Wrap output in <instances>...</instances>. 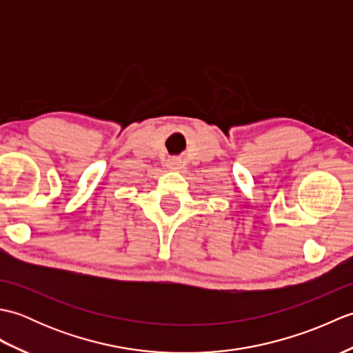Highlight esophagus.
I'll return each instance as SVG.
<instances>
[{"instance_id":"34e87169","label":"esophagus","mask_w":353,"mask_h":353,"mask_svg":"<svg viewBox=\"0 0 353 353\" xmlns=\"http://www.w3.org/2000/svg\"><path fill=\"white\" fill-rule=\"evenodd\" d=\"M168 167H170L171 170H177V167H179V162H177V161H170Z\"/></svg>"}]
</instances>
